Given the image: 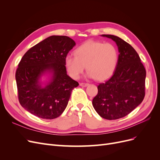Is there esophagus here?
I'll return each mask as SVG.
<instances>
[{
	"mask_svg": "<svg viewBox=\"0 0 160 160\" xmlns=\"http://www.w3.org/2000/svg\"><path fill=\"white\" fill-rule=\"evenodd\" d=\"M79 85L81 87H86V86L89 85V83H81Z\"/></svg>",
	"mask_w": 160,
	"mask_h": 160,
	"instance_id": "34e87169",
	"label": "esophagus"
}]
</instances>
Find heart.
Returning a JSON list of instances; mask_svg holds the SVG:
<instances>
[{"mask_svg":"<svg viewBox=\"0 0 160 160\" xmlns=\"http://www.w3.org/2000/svg\"><path fill=\"white\" fill-rule=\"evenodd\" d=\"M118 60V51L114 45L88 41L75 50V56H66L65 65L72 79H78L86 66L89 77L103 81L113 75Z\"/></svg>","mask_w":160,"mask_h":160,"instance_id":"obj_1","label":"heart"}]
</instances>
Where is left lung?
<instances>
[{
	"mask_svg": "<svg viewBox=\"0 0 160 160\" xmlns=\"http://www.w3.org/2000/svg\"><path fill=\"white\" fill-rule=\"evenodd\" d=\"M102 36L116 42L119 60L112 77L98 86V93L92 104L101 118L115 120L126 116L142 102L146 71L138 52L129 43L117 36Z\"/></svg>",
	"mask_w": 160,
	"mask_h": 160,
	"instance_id": "obj_1",
	"label": "left lung"
}]
</instances>
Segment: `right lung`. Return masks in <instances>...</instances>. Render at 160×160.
<instances>
[{"label":"right lung","mask_w":160,"mask_h":160,"mask_svg":"<svg viewBox=\"0 0 160 160\" xmlns=\"http://www.w3.org/2000/svg\"><path fill=\"white\" fill-rule=\"evenodd\" d=\"M75 42L67 36L53 35L28 49L18 63L16 81L19 103L41 119L59 117L68 104L71 91L78 82L67 75L65 59ZM45 72L52 78L45 88L39 79Z\"/></svg>","instance_id":"add662e5"}]
</instances>
